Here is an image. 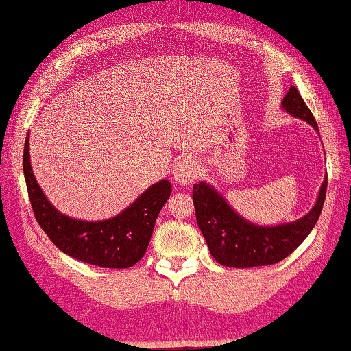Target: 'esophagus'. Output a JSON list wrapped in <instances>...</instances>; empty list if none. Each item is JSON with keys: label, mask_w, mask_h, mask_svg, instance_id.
<instances>
[{"label": "esophagus", "mask_w": 351, "mask_h": 351, "mask_svg": "<svg viewBox=\"0 0 351 351\" xmlns=\"http://www.w3.org/2000/svg\"><path fill=\"white\" fill-rule=\"evenodd\" d=\"M198 163L194 158H180L176 163L174 171H173V177H174V182L177 184H189L191 182L194 180V178L198 176Z\"/></svg>", "instance_id": "1"}]
</instances>
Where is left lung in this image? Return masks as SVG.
Here are the masks:
<instances>
[{"instance_id":"8db88e82","label":"left lung","mask_w":351,"mask_h":351,"mask_svg":"<svg viewBox=\"0 0 351 351\" xmlns=\"http://www.w3.org/2000/svg\"><path fill=\"white\" fill-rule=\"evenodd\" d=\"M281 107L298 119H302L318 131L312 111L302 101L300 91L290 87L284 96ZM327 193V177L322 182L318 200L308 214L293 223L280 226H258L244 220L229 206L217 191L208 183H195L193 200L197 224L209 252L221 266L256 267L270 266L289 256L312 232L321 215Z\"/></svg>"}]
</instances>
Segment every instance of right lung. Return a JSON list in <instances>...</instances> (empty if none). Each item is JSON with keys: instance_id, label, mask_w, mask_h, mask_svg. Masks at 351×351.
I'll list each match as a JSON object with an SVG mask.
<instances>
[{"instance_id": "obj_1", "label": "right lung", "mask_w": 351, "mask_h": 351, "mask_svg": "<svg viewBox=\"0 0 351 351\" xmlns=\"http://www.w3.org/2000/svg\"><path fill=\"white\" fill-rule=\"evenodd\" d=\"M23 169L33 214L51 243L71 258L99 267L127 269L142 260L157 215L171 195V183L160 180L110 220L82 221L59 213L39 188L30 165L29 137Z\"/></svg>"}]
</instances>
